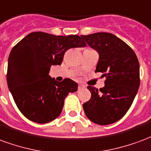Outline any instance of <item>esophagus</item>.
I'll return each mask as SVG.
<instances>
[{
  "instance_id": "obj_1",
  "label": "esophagus",
  "mask_w": 151,
  "mask_h": 151,
  "mask_svg": "<svg viewBox=\"0 0 151 151\" xmlns=\"http://www.w3.org/2000/svg\"><path fill=\"white\" fill-rule=\"evenodd\" d=\"M84 88V86H83V85H82V84H79V86H78V88L80 89V88Z\"/></svg>"
}]
</instances>
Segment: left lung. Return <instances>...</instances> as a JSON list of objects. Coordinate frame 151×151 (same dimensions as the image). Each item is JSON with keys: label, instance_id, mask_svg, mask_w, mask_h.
<instances>
[{"label": "left lung", "instance_id": "left-lung-1", "mask_svg": "<svg viewBox=\"0 0 151 151\" xmlns=\"http://www.w3.org/2000/svg\"><path fill=\"white\" fill-rule=\"evenodd\" d=\"M81 38L98 52L95 71L106 77L100 90L88 86L92 96L83 104V110L96 124H113L125 116L137 94L140 85L138 59L131 47L113 34L100 32Z\"/></svg>", "mask_w": 151, "mask_h": 151}]
</instances>
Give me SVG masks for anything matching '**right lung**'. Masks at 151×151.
<instances>
[{"label": "right lung", "mask_w": 151, "mask_h": 151, "mask_svg": "<svg viewBox=\"0 0 151 151\" xmlns=\"http://www.w3.org/2000/svg\"><path fill=\"white\" fill-rule=\"evenodd\" d=\"M85 46L78 35L44 32L30 33L14 46L8 60V87L27 119L44 124L60 115L66 96L76 92L78 84L68 78L62 82L52 79L50 67L61 65L68 50Z\"/></svg>", "instance_id": "1"}]
</instances>
